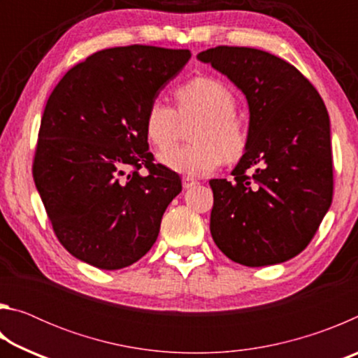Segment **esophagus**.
Wrapping results in <instances>:
<instances>
[{
	"instance_id": "34e87169",
	"label": "esophagus",
	"mask_w": 358,
	"mask_h": 358,
	"mask_svg": "<svg viewBox=\"0 0 358 358\" xmlns=\"http://www.w3.org/2000/svg\"><path fill=\"white\" fill-rule=\"evenodd\" d=\"M183 187L185 189H189V187H192V186H196V185H199V181L194 178V177H191V175H185L183 177Z\"/></svg>"
}]
</instances>
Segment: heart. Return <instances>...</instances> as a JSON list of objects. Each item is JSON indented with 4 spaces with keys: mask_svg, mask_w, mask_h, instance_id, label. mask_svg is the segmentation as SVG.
Masks as SVG:
<instances>
[{
    "mask_svg": "<svg viewBox=\"0 0 358 358\" xmlns=\"http://www.w3.org/2000/svg\"><path fill=\"white\" fill-rule=\"evenodd\" d=\"M177 110L156 99L145 112V134L157 150L177 142L181 123L199 120L192 131L196 143L175 147L161 155L162 164L175 172L203 175L221 164L224 157L238 159L248 145V132L235 107L237 98L220 78L199 76L173 92Z\"/></svg>",
    "mask_w": 358,
    "mask_h": 358,
    "instance_id": "b5f03b06",
    "label": "heart"
}]
</instances>
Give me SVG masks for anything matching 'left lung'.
<instances>
[{
    "label": "left lung",
    "instance_id": "obj_1",
    "mask_svg": "<svg viewBox=\"0 0 358 358\" xmlns=\"http://www.w3.org/2000/svg\"><path fill=\"white\" fill-rule=\"evenodd\" d=\"M197 58L245 93L250 131L232 180H210V232L246 266L273 265L310 245L333 199L330 120L317 90L282 58L217 45Z\"/></svg>",
    "mask_w": 358,
    "mask_h": 358
}]
</instances>
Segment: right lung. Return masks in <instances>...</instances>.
Here are the masks:
<instances>
[{
	"label": "right lung",
	"instance_id": "obj_1",
	"mask_svg": "<svg viewBox=\"0 0 358 358\" xmlns=\"http://www.w3.org/2000/svg\"><path fill=\"white\" fill-rule=\"evenodd\" d=\"M189 58V50L155 45L106 48L71 68L52 92L33 178L53 232L74 257L118 270L155 245L181 180L155 164L145 112Z\"/></svg>",
	"mask_w": 358,
	"mask_h": 358
}]
</instances>
